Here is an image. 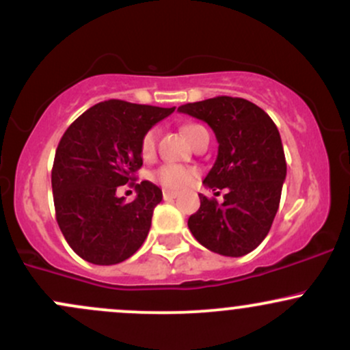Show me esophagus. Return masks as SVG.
I'll return each mask as SVG.
<instances>
[{
  "mask_svg": "<svg viewBox=\"0 0 350 350\" xmlns=\"http://www.w3.org/2000/svg\"><path fill=\"white\" fill-rule=\"evenodd\" d=\"M163 198H164V200H172V199L178 198V192L167 191V189H164V191H163Z\"/></svg>",
  "mask_w": 350,
  "mask_h": 350,
  "instance_id": "esophagus-1",
  "label": "esophagus"
}]
</instances>
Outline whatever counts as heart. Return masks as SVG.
Returning a JSON list of instances; mask_svg holds the SVG:
<instances>
[{"mask_svg": "<svg viewBox=\"0 0 350 350\" xmlns=\"http://www.w3.org/2000/svg\"><path fill=\"white\" fill-rule=\"evenodd\" d=\"M206 130L204 126L196 123H187L183 126L184 135L187 136V139L191 142L199 131ZM156 136H158V130L156 128H150L146 133L143 135L142 143H139V152L144 159H151L156 152ZM152 179L158 184H161L164 189H170V191H183L187 186H191L192 180L196 179V171L191 167L180 166V164H163L161 167L154 171Z\"/></svg>", "mask_w": 350, "mask_h": 350, "instance_id": "heart-1", "label": "heart"}]
</instances>
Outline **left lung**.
I'll return each mask as SVG.
<instances>
[{
  "instance_id": "left-lung-1",
  "label": "left lung",
  "mask_w": 350,
  "mask_h": 350,
  "mask_svg": "<svg viewBox=\"0 0 350 350\" xmlns=\"http://www.w3.org/2000/svg\"><path fill=\"white\" fill-rule=\"evenodd\" d=\"M178 110L214 130L219 154L204 184L227 192L222 204L199 194L200 207L189 217V230L211 252L247 255L268 235L280 206L286 159L278 128L255 103L226 95Z\"/></svg>"
}]
</instances>
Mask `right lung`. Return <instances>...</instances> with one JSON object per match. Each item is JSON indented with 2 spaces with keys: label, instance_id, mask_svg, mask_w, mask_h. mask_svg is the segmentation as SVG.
I'll return each instance as SVG.
<instances>
[{
  "label": "right lung",
  "instance_id": "1",
  "mask_svg": "<svg viewBox=\"0 0 350 350\" xmlns=\"http://www.w3.org/2000/svg\"><path fill=\"white\" fill-rule=\"evenodd\" d=\"M172 108L107 100L90 107L60 138L52 166L55 220L67 243L94 265L130 258L146 240L161 189L136 184L143 166L139 143ZM137 189L131 203L116 198L118 185Z\"/></svg>",
  "mask_w": 350,
  "mask_h": 350
}]
</instances>
